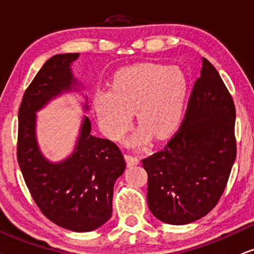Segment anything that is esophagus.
Segmentation results:
<instances>
[{"instance_id":"1","label":"esophagus","mask_w":254,"mask_h":254,"mask_svg":"<svg viewBox=\"0 0 254 254\" xmlns=\"http://www.w3.org/2000/svg\"><path fill=\"white\" fill-rule=\"evenodd\" d=\"M125 160H127V165L129 166H134V165H138L139 164V158H137V157L134 156H131V155H125L124 156Z\"/></svg>"}]
</instances>
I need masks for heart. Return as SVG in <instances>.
Listing matches in <instances>:
<instances>
[{
	"label": "heart",
	"mask_w": 254,
	"mask_h": 254,
	"mask_svg": "<svg viewBox=\"0 0 254 254\" xmlns=\"http://www.w3.org/2000/svg\"><path fill=\"white\" fill-rule=\"evenodd\" d=\"M188 95V81L177 66L140 63L120 70L110 90L92 96L99 127L108 138L121 142L130 130L132 114L139 129L131 136V146H142L152 136L164 139L181 123Z\"/></svg>",
	"instance_id": "b5f03b06"
}]
</instances>
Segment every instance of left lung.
I'll list each match as a JSON object with an SVG mask.
<instances>
[{"label": "left lung", "instance_id": "left-lung-1", "mask_svg": "<svg viewBox=\"0 0 254 254\" xmlns=\"http://www.w3.org/2000/svg\"><path fill=\"white\" fill-rule=\"evenodd\" d=\"M234 122L232 96L203 59L181 127L164 149L142 160L147 205L157 219L184 225L216 206L237 156Z\"/></svg>", "mask_w": 254, "mask_h": 254}]
</instances>
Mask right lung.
<instances>
[{
  "label": "right lung",
  "mask_w": 254,
  "mask_h": 254,
  "mask_svg": "<svg viewBox=\"0 0 254 254\" xmlns=\"http://www.w3.org/2000/svg\"><path fill=\"white\" fill-rule=\"evenodd\" d=\"M78 55L51 57L24 91L18 109L17 162L41 212L64 229L88 232L111 218L115 182L125 170L121 150L111 140L92 136L88 117L75 152L57 164L42 156L35 136V112L55 96L75 89L70 64Z\"/></svg>",
  "instance_id": "1"
}]
</instances>
